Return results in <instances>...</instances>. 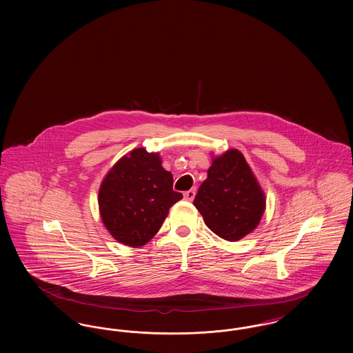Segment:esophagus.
Listing matches in <instances>:
<instances>
[{
    "mask_svg": "<svg viewBox=\"0 0 353 353\" xmlns=\"http://www.w3.org/2000/svg\"><path fill=\"white\" fill-rule=\"evenodd\" d=\"M194 196H196V188H193L190 190H186L184 193V199L186 201H193Z\"/></svg>",
    "mask_w": 353,
    "mask_h": 353,
    "instance_id": "obj_1",
    "label": "esophagus"
}]
</instances>
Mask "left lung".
I'll list each match as a JSON object with an SVG mask.
<instances>
[{"label":"left lung","instance_id":"8db88e82","mask_svg":"<svg viewBox=\"0 0 353 353\" xmlns=\"http://www.w3.org/2000/svg\"><path fill=\"white\" fill-rule=\"evenodd\" d=\"M193 205L214 234L238 241L258 226L266 200L243 154L230 150L213 160Z\"/></svg>","mask_w":353,"mask_h":353}]
</instances>
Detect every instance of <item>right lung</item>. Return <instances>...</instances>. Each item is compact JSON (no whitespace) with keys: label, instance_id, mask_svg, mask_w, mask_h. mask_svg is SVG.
Masks as SVG:
<instances>
[{"label":"right lung","instance_id":"add662e5","mask_svg":"<svg viewBox=\"0 0 353 353\" xmlns=\"http://www.w3.org/2000/svg\"><path fill=\"white\" fill-rule=\"evenodd\" d=\"M183 194L173 190L172 173L159 153L137 148L119 160L99 190V210L107 230L131 248H140L160 230L172 205Z\"/></svg>","mask_w":353,"mask_h":353}]
</instances>
